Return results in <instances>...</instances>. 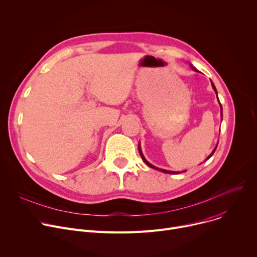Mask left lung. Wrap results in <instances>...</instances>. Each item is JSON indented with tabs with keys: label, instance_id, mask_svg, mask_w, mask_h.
<instances>
[{
	"label": "left lung",
	"instance_id": "8db88e82",
	"mask_svg": "<svg viewBox=\"0 0 257 257\" xmlns=\"http://www.w3.org/2000/svg\"><path fill=\"white\" fill-rule=\"evenodd\" d=\"M191 68L193 69V70H195V71H197L192 65H191ZM210 82H211V86H212V88H213V90L215 91V93H216V97H217V92H216V88H215V86H214V84H213V82L210 80ZM217 100H218V97H217ZM218 102H219V100H218ZM219 105H221V117L223 118V108H222V104H221V102H219ZM217 146V145H216ZM216 146L214 148V150L212 151V153L207 157V159L206 160H208L212 155H213V153L215 152V150H216ZM138 151H139V154H140V157H141V159L143 160V162L148 165L149 167H151V168H153V169H156V170H158V171H161V172H164V173H167V174H179V173H181V172H174V171H168V170H163V169H159V168H157V167H155L154 165H152V164H150L148 161L145 160V158H144V156H143V154H142V152H141V149H140V145H138ZM183 172H186V171H183Z\"/></svg>",
	"mask_w": 257,
	"mask_h": 257
}]
</instances>
